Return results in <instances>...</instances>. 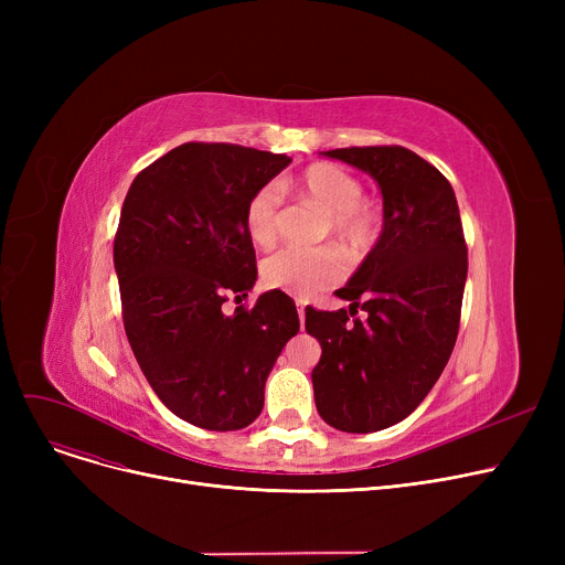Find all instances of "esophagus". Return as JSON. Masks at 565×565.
I'll return each instance as SVG.
<instances>
[{
    "instance_id": "34e87169",
    "label": "esophagus",
    "mask_w": 565,
    "mask_h": 565,
    "mask_svg": "<svg viewBox=\"0 0 565 565\" xmlns=\"http://www.w3.org/2000/svg\"><path fill=\"white\" fill-rule=\"evenodd\" d=\"M298 316H300V322L305 320V305H302V300H298Z\"/></svg>"
}]
</instances>
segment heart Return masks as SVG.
I'll return each mask as SVG.
<instances>
[{
	"label": "heart",
	"mask_w": 565,
	"mask_h": 565,
	"mask_svg": "<svg viewBox=\"0 0 565 565\" xmlns=\"http://www.w3.org/2000/svg\"><path fill=\"white\" fill-rule=\"evenodd\" d=\"M300 194L330 215V228L348 247H364L371 243L377 226V211L364 201L362 183L345 169L332 162L311 164L300 178ZM245 224L252 241L260 247L277 241L279 226V190L267 185L258 190L245 211ZM343 258L332 247H286L263 263V279L298 298L337 284L343 277Z\"/></svg>",
	"instance_id": "b5f03b06"
}]
</instances>
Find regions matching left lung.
I'll return each mask as SVG.
<instances>
[{
	"label": "left lung",
	"mask_w": 565,
	"mask_h": 565,
	"mask_svg": "<svg viewBox=\"0 0 565 565\" xmlns=\"http://www.w3.org/2000/svg\"><path fill=\"white\" fill-rule=\"evenodd\" d=\"M382 192V233L337 298L307 307L322 354L311 373L318 414L343 433L390 428L419 407L447 366L467 281V245L451 183L403 146L324 151ZM358 308L364 319H350Z\"/></svg>",
	"instance_id": "obj_1"
}]
</instances>
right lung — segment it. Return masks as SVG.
Returning <instances> with one entry per match:
<instances>
[{
  "mask_svg": "<svg viewBox=\"0 0 565 565\" xmlns=\"http://www.w3.org/2000/svg\"><path fill=\"white\" fill-rule=\"evenodd\" d=\"M288 164L284 153L190 141L139 171L126 194L114 237L126 334L158 398L192 426H249L300 332L277 288L252 309L222 311L226 292L247 298L258 277L247 203Z\"/></svg>",
  "mask_w": 565,
  "mask_h": 565,
  "instance_id": "add662e5",
  "label": "right lung"
}]
</instances>
